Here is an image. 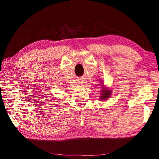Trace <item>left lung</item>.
Segmentation results:
<instances>
[{"instance_id":"left-lung-1","label":"left lung","mask_w":159,"mask_h":159,"mask_svg":"<svg viewBox=\"0 0 159 159\" xmlns=\"http://www.w3.org/2000/svg\"><path fill=\"white\" fill-rule=\"evenodd\" d=\"M103 86H104V85H103ZM111 93V91L109 90H102L101 99H107L110 95H110Z\"/></svg>"}]
</instances>
